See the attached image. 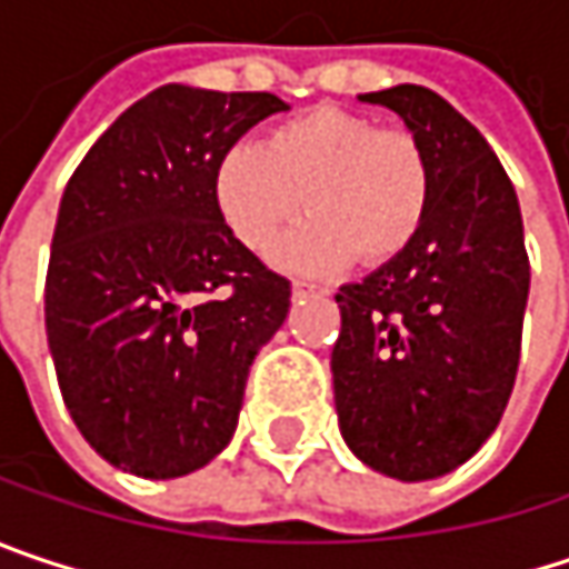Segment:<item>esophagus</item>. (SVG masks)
I'll return each mask as SVG.
<instances>
[{
    "label": "esophagus",
    "instance_id": "obj_1",
    "mask_svg": "<svg viewBox=\"0 0 569 569\" xmlns=\"http://www.w3.org/2000/svg\"><path fill=\"white\" fill-rule=\"evenodd\" d=\"M291 295L295 298H310V295H327L317 281H307V278H295V284H291Z\"/></svg>",
    "mask_w": 569,
    "mask_h": 569
}]
</instances>
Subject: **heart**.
I'll return each instance as SVG.
<instances>
[{
  "label": "heart",
  "instance_id": "obj_1",
  "mask_svg": "<svg viewBox=\"0 0 569 569\" xmlns=\"http://www.w3.org/2000/svg\"><path fill=\"white\" fill-rule=\"evenodd\" d=\"M213 197L256 252H268L307 207L313 220L278 249L281 264L327 271L352 256L382 264L425 226L430 161L408 129L317 106L274 126L262 144H232L217 164Z\"/></svg>",
  "mask_w": 569,
  "mask_h": 569
}]
</instances>
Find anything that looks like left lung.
I'll return each instance as SVG.
<instances>
[{
    "mask_svg": "<svg viewBox=\"0 0 569 569\" xmlns=\"http://www.w3.org/2000/svg\"><path fill=\"white\" fill-rule=\"evenodd\" d=\"M362 100L421 139L430 207L401 256L340 288L333 395L349 450L418 482L467 463L502 421L531 264L515 187L469 119L415 83Z\"/></svg>",
    "mask_w": 569,
    "mask_h": 569,
    "instance_id": "8db88e82",
    "label": "left lung"
}]
</instances>
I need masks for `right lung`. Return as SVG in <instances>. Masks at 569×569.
Here are the masks:
<instances>
[{"instance_id":"right-lung-1","label":"right lung","mask_w":569,"mask_h":569,"mask_svg":"<svg viewBox=\"0 0 569 569\" xmlns=\"http://www.w3.org/2000/svg\"><path fill=\"white\" fill-rule=\"evenodd\" d=\"M281 109L274 93L158 87L67 181L44 323L63 405L112 467L174 479L232 440L249 366L284 323L291 281L232 236L213 174Z\"/></svg>"}]
</instances>
